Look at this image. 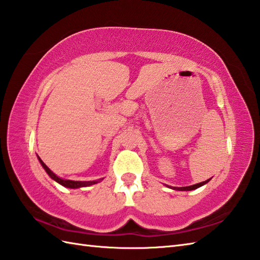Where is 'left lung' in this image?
I'll use <instances>...</instances> for the list:
<instances>
[{
	"label": "left lung",
	"instance_id": "left-lung-1",
	"mask_svg": "<svg viewBox=\"0 0 260 260\" xmlns=\"http://www.w3.org/2000/svg\"><path fill=\"white\" fill-rule=\"evenodd\" d=\"M209 181H210V179L207 180V181L200 182V183L190 185V186H181V187H178V186H169V187H170V189H173V190H176V191H192V190H196V189H198V187H200V186H202V185H204V184H207Z\"/></svg>",
	"mask_w": 260,
	"mask_h": 260
}]
</instances>
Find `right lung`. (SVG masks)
Returning <instances> with one entry per match:
<instances>
[{"mask_svg":"<svg viewBox=\"0 0 260 260\" xmlns=\"http://www.w3.org/2000/svg\"><path fill=\"white\" fill-rule=\"evenodd\" d=\"M38 159L39 162H40V164L42 165V168L45 169V171L47 172V174L50 176V178L56 181L57 183L61 184L62 186H66V187H69V189H78V187H84V186H89V185H92V184H96L98 183V182H101L103 179L101 180H96V181H73V180H66V179H61L59 178L58 175L54 174L52 171L49 169L47 165L42 162V159L38 156Z\"/></svg>","mask_w":260,"mask_h":260,"instance_id":"obj_1","label":"right lung"}]
</instances>
